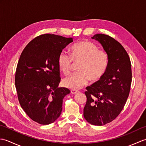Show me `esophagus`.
I'll list each match as a JSON object with an SVG mask.
<instances>
[{"label":"esophagus","instance_id":"1","mask_svg":"<svg viewBox=\"0 0 146 146\" xmlns=\"http://www.w3.org/2000/svg\"><path fill=\"white\" fill-rule=\"evenodd\" d=\"M78 92H79V91L78 90H71V93L72 94H76Z\"/></svg>","mask_w":146,"mask_h":146}]
</instances>
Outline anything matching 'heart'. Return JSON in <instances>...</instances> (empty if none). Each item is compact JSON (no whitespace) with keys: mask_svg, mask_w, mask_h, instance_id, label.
Masks as SVG:
<instances>
[{"mask_svg":"<svg viewBox=\"0 0 146 146\" xmlns=\"http://www.w3.org/2000/svg\"><path fill=\"white\" fill-rule=\"evenodd\" d=\"M71 56L64 51L58 56V65L64 75L70 73L73 62L80 61L78 72L75 73L63 80V85L72 90H78L87 85L90 80L97 82L106 73L108 57L106 52L98 50L94 43L82 41L74 44L70 48Z\"/></svg>","mask_w":146,"mask_h":146,"instance_id":"heart-1","label":"heart"}]
</instances>
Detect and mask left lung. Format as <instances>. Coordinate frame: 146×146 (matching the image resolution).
I'll return each instance as SVG.
<instances>
[{"label": "left lung", "mask_w": 146, "mask_h": 146, "mask_svg": "<svg viewBox=\"0 0 146 146\" xmlns=\"http://www.w3.org/2000/svg\"><path fill=\"white\" fill-rule=\"evenodd\" d=\"M92 38L107 52L108 65L103 77L86 88L83 116L91 124L100 126L113 121L124 107L131 90V63L125 49L111 37L97 34Z\"/></svg>", "instance_id": "8db88e82"}]
</instances>
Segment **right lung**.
I'll list each match as a JSON object with an SVG mask.
<instances>
[{"mask_svg": "<svg viewBox=\"0 0 146 146\" xmlns=\"http://www.w3.org/2000/svg\"><path fill=\"white\" fill-rule=\"evenodd\" d=\"M73 41L72 38L46 34L30 41L22 52L15 76L21 107L31 119L42 125L60 116L64 97L70 91L58 88L60 82L58 56Z\"/></svg>", "mask_w": 146, "mask_h": 146, "instance_id": "obj_1", "label": "right lung"}]
</instances>
